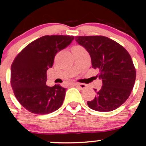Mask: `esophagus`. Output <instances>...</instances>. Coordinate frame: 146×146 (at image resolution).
Returning a JSON list of instances; mask_svg holds the SVG:
<instances>
[{"label":"esophagus","mask_w":146,"mask_h":146,"mask_svg":"<svg viewBox=\"0 0 146 146\" xmlns=\"http://www.w3.org/2000/svg\"><path fill=\"white\" fill-rule=\"evenodd\" d=\"M72 85L74 86H78L81 89H84V88H86V85L84 84H78V83H73L72 84Z\"/></svg>","instance_id":"esophagus-1"}]
</instances>
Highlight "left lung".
<instances>
[{
    "label": "left lung",
    "mask_w": 146,
    "mask_h": 146,
    "mask_svg": "<svg viewBox=\"0 0 146 146\" xmlns=\"http://www.w3.org/2000/svg\"><path fill=\"white\" fill-rule=\"evenodd\" d=\"M75 40L86 48L93 68L102 86L95 98L87 102L88 107L100 112L117 109L129 98L135 84L136 71L128 52L117 42L105 36H76Z\"/></svg>",
    "instance_id": "1"
}]
</instances>
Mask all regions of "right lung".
Masks as SVG:
<instances>
[{
	"label": "right lung",
	"instance_id": "1",
	"mask_svg": "<svg viewBox=\"0 0 146 146\" xmlns=\"http://www.w3.org/2000/svg\"><path fill=\"white\" fill-rule=\"evenodd\" d=\"M74 40L69 36H44L28 44L11 66V85L19 103L31 113L46 115L62 105L66 88L46 85V71L58 51Z\"/></svg>",
	"mask_w": 146,
	"mask_h": 146
}]
</instances>
